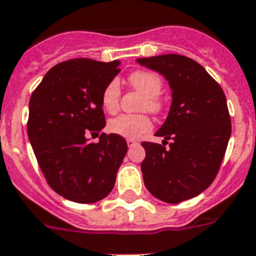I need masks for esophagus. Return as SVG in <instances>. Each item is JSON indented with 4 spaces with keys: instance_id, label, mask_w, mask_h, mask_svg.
<instances>
[{
    "instance_id": "1",
    "label": "esophagus",
    "mask_w": 256,
    "mask_h": 256,
    "mask_svg": "<svg viewBox=\"0 0 256 256\" xmlns=\"http://www.w3.org/2000/svg\"><path fill=\"white\" fill-rule=\"evenodd\" d=\"M126 144H128V146H134V145H138V142L136 140H132V138H128V140H126Z\"/></svg>"
}]
</instances>
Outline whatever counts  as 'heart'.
I'll list each match as a JSON object with an SVG mask.
<instances>
[{
	"label": "heart",
	"instance_id": "b5f03b06",
	"mask_svg": "<svg viewBox=\"0 0 256 256\" xmlns=\"http://www.w3.org/2000/svg\"><path fill=\"white\" fill-rule=\"evenodd\" d=\"M130 84L136 91L144 96L141 110H148L152 114H160L164 108V103L160 95L162 88V80L157 74L152 71L138 70L134 71L128 78ZM120 84L118 80H111L102 92V106L110 114H115L118 110L120 102ZM108 130L112 134L126 138H138L141 134L152 130V120L145 114L138 115H120L112 118L108 124Z\"/></svg>",
	"mask_w": 256,
	"mask_h": 256
}]
</instances>
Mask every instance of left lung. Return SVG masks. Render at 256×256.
<instances>
[{
	"label": "left lung",
	"mask_w": 256,
	"mask_h": 256,
	"mask_svg": "<svg viewBox=\"0 0 256 256\" xmlns=\"http://www.w3.org/2000/svg\"><path fill=\"white\" fill-rule=\"evenodd\" d=\"M160 72L172 88V106L157 136L162 144L144 141L142 178L149 193L168 204L201 194L220 170L232 134L224 90L204 67L178 54L138 58ZM168 140L172 142L168 148Z\"/></svg>",
	"instance_id": "left-lung-1"
}]
</instances>
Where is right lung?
I'll return each instance as SVG.
<instances>
[{
	"label": "right lung",
	"instance_id": "add662e5",
	"mask_svg": "<svg viewBox=\"0 0 256 256\" xmlns=\"http://www.w3.org/2000/svg\"><path fill=\"white\" fill-rule=\"evenodd\" d=\"M120 62L76 58L47 71L28 103V134L47 184L68 201L94 204L114 189L128 146L106 126L102 92Z\"/></svg>",
	"mask_w": 256,
	"mask_h": 256
}]
</instances>
